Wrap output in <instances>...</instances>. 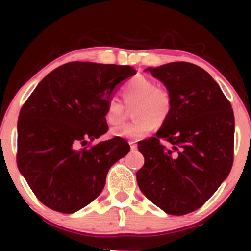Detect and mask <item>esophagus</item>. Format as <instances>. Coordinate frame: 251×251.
<instances>
[{
    "label": "esophagus",
    "instance_id": "esophagus-1",
    "mask_svg": "<svg viewBox=\"0 0 251 251\" xmlns=\"http://www.w3.org/2000/svg\"><path fill=\"white\" fill-rule=\"evenodd\" d=\"M129 145H131V151H135L137 150V144H135L134 142H129Z\"/></svg>",
    "mask_w": 251,
    "mask_h": 251
}]
</instances>
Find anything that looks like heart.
<instances>
[{
  "instance_id": "b5f03b06",
  "label": "heart",
  "mask_w": 251,
  "mask_h": 251,
  "mask_svg": "<svg viewBox=\"0 0 251 251\" xmlns=\"http://www.w3.org/2000/svg\"><path fill=\"white\" fill-rule=\"evenodd\" d=\"M122 97L127 107L133 108L135 122L112 129V135L129 140H139L155 128V123L168 120L172 111V96L169 89L155 85L153 80L139 76L131 80L122 89ZM126 117V107L116 98L106 103L105 119L109 125L122 124Z\"/></svg>"
}]
</instances>
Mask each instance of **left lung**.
<instances>
[{"label":"left lung","instance_id":"obj_1","mask_svg":"<svg viewBox=\"0 0 251 251\" xmlns=\"http://www.w3.org/2000/svg\"><path fill=\"white\" fill-rule=\"evenodd\" d=\"M146 71L166 86L174 103L155 137L138 143L145 158L138 185L166 214L186 215L200 209L230 174L234 111L218 83L194 63L170 62Z\"/></svg>","mask_w":251,"mask_h":251}]
</instances>
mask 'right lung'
Wrapping results in <instances>:
<instances>
[{"instance_id": "right-lung-1", "label": "right lung", "mask_w": 251, "mask_h": 251, "mask_svg": "<svg viewBox=\"0 0 251 251\" xmlns=\"http://www.w3.org/2000/svg\"><path fill=\"white\" fill-rule=\"evenodd\" d=\"M134 74L129 66L68 62L43 77L24 103L17 168L46 206L73 214L88 205L101 194L109 168L128 153L123 138L91 142L108 131L105 108L114 88Z\"/></svg>"}]
</instances>
